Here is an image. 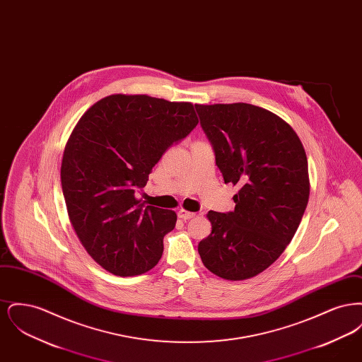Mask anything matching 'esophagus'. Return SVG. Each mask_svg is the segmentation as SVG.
<instances>
[{"label": "esophagus", "instance_id": "34e87169", "mask_svg": "<svg viewBox=\"0 0 362 362\" xmlns=\"http://www.w3.org/2000/svg\"><path fill=\"white\" fill-rule=\"evenodd\" d=\"M177 217L186 221V220H191L192 217H195V213H191V211H187V210H185V209H180V210L177 211Z\"/></svg>", "mask_w": 362, "mask_h": 362}]
</instances>
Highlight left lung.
<instances>
[{"label": "left lung", "mask_w": 362, "mask_h": 362, "mask_svg": "<svg viewBox=\"0 0 362 362\" xmlns=\"http://www.w3.org/2000/svg\"><path fill=\"white\" fill-rule=\"evenodd\" d=\"M225 183L238 186L235 210L207 218L198 244L207 270L229 281L272 266L301 223L310 198L308 161L289 123L252 104H195Z\"/></svg>", "instance_id": "obj_1"}]
</instances>
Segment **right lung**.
I'll return each instance as SVG.
<instances>
[{
	"mask_svg": "<svg viewBox=\"0 0 362 362\" xmlns=\"http://www.w3.org/2000/svg\"><path fill=\"white\" fill-rule=\"evenodd\" d=\"M198 124L194 105L148 95H110L70 134L61 185L70 223L86 252L107 272L139 276L163 255L176 213L136 197L165 151Z\"/></svg>",
	"mask_w": 362,
	"mask_h": 362,
	"instance_id": "add662e5",
	"label": "right lung"
}]
</instances>
